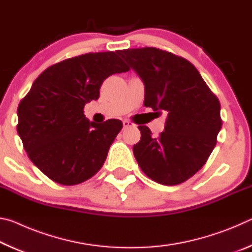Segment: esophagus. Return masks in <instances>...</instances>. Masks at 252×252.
Segmentation results:
<instances>
[{
  "instance_id": "34e87169",
  "label": "esophagus",
  "mask_w": 252,
  "mask_h": 252,
  "mask_svg": "<svg viewBox=\"0 0 252 252\" xmlns=\"http://www.w3.org/2000/svg\"><path fill=\"white\" fill-rule=\"evenodd\" d=\"M134 123L131 122L129 120H123V127H129V126H133Z\"/></svg>"
}]
</instances>
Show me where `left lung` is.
Returning a JSON list of instances; mask_svg holds the SVG:
<instances>
[{
	"instance_id": "obj_1",
	"label": "left lung",
	"mask_w": 252,
	"mask_h": 252,
	"mask_svg": "<svg viewBox=\"0 0 252 252\" xmlns=\"http://www.w3.org/2000/svg\"><path fill=\"white\" fill-rule=\"evenodd\" d=\"M144 82V106L168 114L164 131L152 138L139 126L141 139L133 153L153 181L176 186L206 163L222 126L220 102L192 63L157 48L119 50Z\"/></svg>"
}]
</instances>
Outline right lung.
I'll return each mask as SVG.
<instances>
[{
	"label": "right lung",
	"instance_id": "right-lung-1",
	"mask_svg": "<svg viewBox=\"0 0 252 252\" xmlns=\"http://www.w3.org/2000/svg\"><path fill=\"white\" fill-rule=\"evenodd\" d=\"M116 52L87 53L49 66L18 106V133L34 164L63 186L89 180L102 168L122 129L117 119L90 122L84 105L100 96L103 81L129 71Z\"/></svg>",
	"mask_w": 252,
	"mask_h": 252
}]
</instances>
